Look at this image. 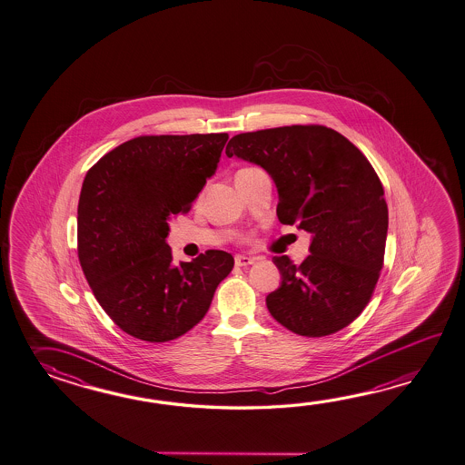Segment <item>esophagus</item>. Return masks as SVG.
<instances>
[{
	"mask_svg": "<svg viewBox=\"0 0 465 465\" xmlns=\"http://www.w3.org/2000/svg\"><path fill=\"white\" fill-rule=\"evenodd\" d=\"M255 263V258L252 256L237 255L235 256V265L237 266H248Z\"/></svg>",
	"mask_w": 465,
	"mask_h": 465,
	"instance_id": "esophagus-1",
	"label": "esophagus"
}]
</instances>
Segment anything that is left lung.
<instances>
[{"mask_svg": "<svg viewBox=\"0 0 465 465\" xmlns=\"http://www.w3.org/2000/svg\"><path fill=\"white\" fill-rule=\"evenodd\" d=\"M225 152L262 165L278 189V220L313 238L302 265L273 256L282 284L268 312L308 338L346 328L374 293L388 235L384 189L366 155L318 124L238 134Z\"/></svg>", "mask_w": 465, "mask_h": 465, "instance_id": "1", "label": "left lung"}]
</instances>
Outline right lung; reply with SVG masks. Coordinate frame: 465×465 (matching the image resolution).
I'll return each mask as SVG.
<instances>
[{"label":"right lung","instance_id":"1","mask_svg":"<svg viewBox=\"0 0 465 465\" xmlns=\"http://www.w3.org/2000/svg\"><path fill=\"white\" fill-rule=\"evenodd\" d=\"M228 134L141 135L85 173L77 205V256L95 300L137 340L165 342L209 312L233 256L207 250L172 262L169 218L187 213L217 169Z\"/></svg>","mask_w":465,"mask_h":465}]
</instances>
